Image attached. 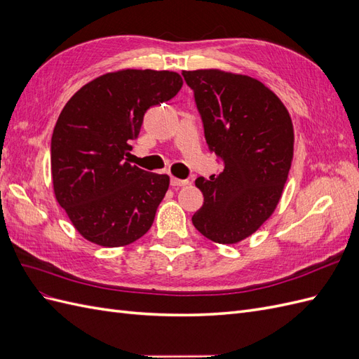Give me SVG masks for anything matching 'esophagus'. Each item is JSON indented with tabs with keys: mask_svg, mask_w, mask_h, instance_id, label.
Masks as SVG:
<instances>
[{
	"mask_svg": "<svg viewBox=\"0 0 359 359\" xmlns=\"http://www.w3.org/2000/svg\"><path fill=\"white\" fill-rule=\"evenodd\" d=\"M170 184H172L173 187H182V186H187L189 181H187V180H180V178L172 177V178H170Z\"/></svg>",
	"mask_w": 359,
	"mask_h": 359,
	"instance_id": "1",
	"label": "esophagus"
}]
</instances>
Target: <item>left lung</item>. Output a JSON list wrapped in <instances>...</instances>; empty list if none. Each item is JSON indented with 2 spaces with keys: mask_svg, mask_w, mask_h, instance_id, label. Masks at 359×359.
<instances>
[{
  "mask_svg": "<svg viewBox=\"0 0 359 359\" xmlns=\"http://www.w3.org/2000/svg\"><path fill=\"white\" fill-rule=\"evenodd\" d=\"M194 91L205 139L224 168L194 184L203 205L193 215L196 229L219 244L253 235L283 194L293 160L292 118L276 93L247 74L220 69L182 72Z\"/></svg>",
  "mask_w": 359,
  "mask_h": 359,
  "instance_id": "obj_1",
  "label": "left lung"
}]
</instances>
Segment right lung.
Listing matches in <instances>:
<instances>
[{"mask_svg":"<svg viewBox=\"0 0 359 359\" xmlns=\"http://www.w3.org/2000/svg\"><path fill=\"white\" fill-rule=\"evenodd\" d=\"M181 86L177 72L123 69L83 85L64 106L50 142L53 193L85 240L124 247L149 231L170 180L126 157L145 112Z\"/></svg>","mask_w":359,"mask_h":359,"instance_id":"1","label":"right lung"}]
</instances>
